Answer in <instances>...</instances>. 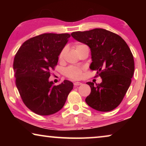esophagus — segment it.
<instances>
[{
  "label": "esophagus",
  "instance_id": "esophagus-1",
  "mask_svg": "<svg viewBox=\"0 0 146 146\" xmlns=\"http://www.w3.org/2000/svg\"><path fill=\"white\" fill-rule=\"evenodd\" d=\"M82 84L81 82H76L74 83V86H80Z\"/></svg>",
  "mask_w": 146,
  "mask_h": 146
}]
</instances>
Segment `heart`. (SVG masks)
<instances>
[{
    "instance_id": "heart-1",
    "label": "heart",
    "mask_w": 146,
    "mask_h": 146,
    "mask_svg": "<svg viewBox=\"0 0 146 146\" xmlns=\"http://www.w3.org/2000/svg\"><path fill=\"white\" fill-rule=\"evenodd\" d=\"M84 46V44H78L75 46V48L77 50L78 48H79ZM64 50L60 54V59L62 58L64 56ZM82 69L79 67L70 66L65 70V74L68 77L70 78L78 79L80 78L82 75Z\"/></svg>"
}]
</instances>
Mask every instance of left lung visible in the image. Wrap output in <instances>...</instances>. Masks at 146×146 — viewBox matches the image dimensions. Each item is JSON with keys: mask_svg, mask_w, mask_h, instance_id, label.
<instances>
[{"mask_svg": "<svg viewBox=\"0 0 146 146\" xmlns=\"http://www.w3.org/2000/svg\"><path fill=\"white\" fill-rule=\"evenodd\" d=\"M76 40L88 46L91 51L90 68L102 79L99 84L87 82L91 93L87 104L100 111H109L118 106L130 86L134 72L131 52L122 38L102 29L74 32Z\"/></svg>", "mask_w": 146, "mask_h": 146, "instance_id": "obj_1", "label": "left lung"}]
</instances>
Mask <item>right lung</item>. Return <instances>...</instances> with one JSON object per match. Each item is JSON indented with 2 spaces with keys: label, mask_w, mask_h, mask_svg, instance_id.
Listing matches in <instances>:
<instances>
[{
  "label": "right lung",
  "mask_w": 146,
  "mask_h": 146,
  "mask_svg": "<svg viewBox=\"0 0 146 146\" xmlns=\"http://www.w3.org/2000/svg\"><path fill=\"white\" fill-rule=\"evenodd\" d=\"M69 34L46 33L25 42L13 62L16 85L23 102L36 114L48 115L62 108L74 84L64 80L56 86L49 80Z\"/></svg>",
  "instance_id": "obj_1"
}]
</instances>
